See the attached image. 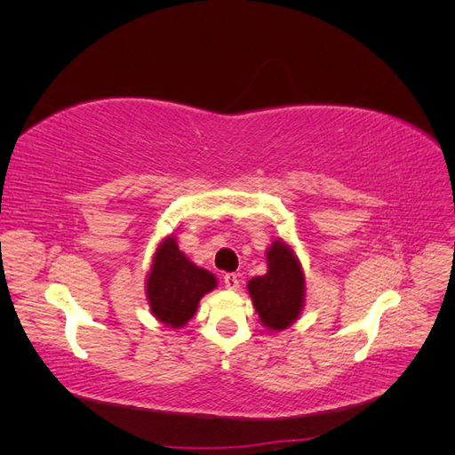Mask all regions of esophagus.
Masks as SVG:
<instances>
[{
    "mask_svg": "<svg viewBox=\"0 0 455 455\" xmlns=\"http://www.w3.org/2000/svg\"><path fill=\"white\" fill-rule=\"evenodd\" d=\"M224 284H226L228 291H237V288H239V277H237L235 273H228V275H224Z\"/></svg>",
    "mask_w": 455,
    "mask_h": 455,
    "instance_id": "obj_1",
    "label": "esophagus"
}]
</instances>
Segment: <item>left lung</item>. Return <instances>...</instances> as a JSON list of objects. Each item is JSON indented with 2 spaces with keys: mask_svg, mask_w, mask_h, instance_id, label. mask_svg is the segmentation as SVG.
<instances>
[{
  "mask_svg": "<svg viewBox=\"0 0 455 455\" xmlns=\"http://www.w3.org/2000/svg\"><path fill=\"white\" fill-rule=\"evenodd\" d=\"M267 273L246 284L259 323L269 330H284L298 321L304 307L306 277L294 251L283 239L266 252Z\"/></svg>",
  "mask_w": 455,
  "mask_h": 455,
  "instance_id": "8db88e82",
  "label": "left lung"
}]
</instances>
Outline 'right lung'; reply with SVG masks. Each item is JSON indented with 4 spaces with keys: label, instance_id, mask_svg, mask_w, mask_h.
Returning <instances> with one entry per match:
<instances>
[{
    "label": "right lung",
    "instance_id": "1",
    "mask_svg": "<svg viewBox=\"0 0 455 455\" xmlns=\"http://www.w3.org/2000/svg\"><path fill=\"white\" fill-rule=\"evenodd\" d=\"M216 277L189 261L176 239H163L146 279V296L156 319L171 328H182L196 315L201 298L214 291Z\"/></svg>",
    "mask_w": 455,
    "mask_h": 455
}]
</instances>
